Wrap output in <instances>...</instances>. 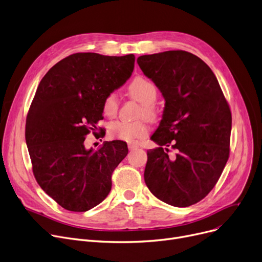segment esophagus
<instances>
[{"mask_svg": "<svg viewBox=\"0 0 262 262\" xmlns=\"http://www.w3.org/2000/svg\"><path fill=\"white\" fill-rule=\"evenodd\" d=\"M128 148H129V150H134V149L138 148V145H136V144H129Z\"/></svg>", "mask_w": 262, "mask_h": 262, "instance_id": "34e87169", "label": "esophagus"}]
</instances>
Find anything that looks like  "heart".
Wrapping results in <instances>:
<instances>
[{"mask_svg": "<svg viewBox=\"0 0 262 262\" xmlns=\"http://www.w3.org/2000/svg\"><path fill=\"white\" fill-rule=\"evenodd\" d=\"M129 96L142 103L140 116H145L148 119H156L158 116L157 107L155 105L158 90L157 86L144 77H137L128 88ZM102 111L105 116L114 117L118 111V99L116 94L110 93L106 95L102 103ZM109 133L112 137L119 141L128 143L135 142L145 137L148 133L147 122L144 119L136 121H114L109 126Z\"/></svg>", "mask_w": 262, "mask_h": 262, "instance_id": "obj_1", "label": "heart"}]
</instances>
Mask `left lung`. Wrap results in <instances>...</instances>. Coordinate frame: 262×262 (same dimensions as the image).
Wrapping results in <instances>:
<instances>
[{
  "label": "left lung",
  "instance_id": "1",
  "mask_svg": "<svg viewBox=\"0 0 262 262\" xmlns=\"http://www.w3.org/2000/svg\"><path fill=\"white\" fill-rule=\"evenodd\" d=\"M137 63L165 98L151 136L160 147L147 151L146 185L169 205H193L214 187L228 160L229 105L210 68L191 53L144 55ZM168 146L177 149L174 157L167 156Z\"/></svg>",
  "mask_w": 262,
  "mask_h": 262
}]
</instances>
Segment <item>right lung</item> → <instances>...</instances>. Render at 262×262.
<instances>
[{
    "label": "right lung",
    "instance_id": "obj_1",
    "mask_svg": "<svg viewBox=\"0 0 262 262\" xmlns=\"http://www.w3.org/2000/svg\"><path fill=\"white\" fill-rule=\"evenodd\" d=\"M135 57L77 53L40 81L26 117L25 140L40 187L67 210L86 211L109 194L112 173L128 155L125 142L86 149L85 136L103 118L106 95L124 84Z\"/></svg>",
    "mask_w": 262,
    "mask_h": 262
}]
</instances>
